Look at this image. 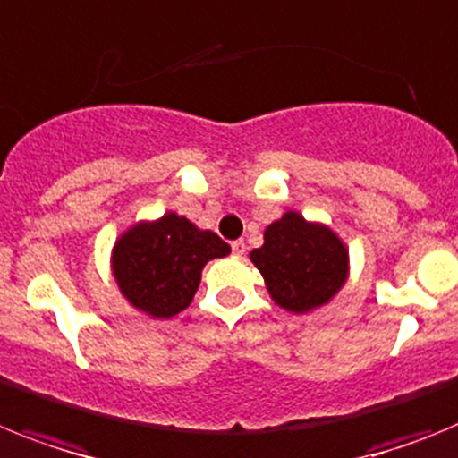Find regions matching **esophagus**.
I'll list each match as a JSON object with an SVG mask.
<instances>
[{"label":"esophagus","mask_w":458,"mask_h":458,"mask_svg":"<svg viewBox=\"0 0 458 458\" xmlns=\"http://www.w3.org/2000/svg\"><path fill=\"white\" fill-rule=\"evenodd\" d=\"M230 246H233V253H237V256H242V253L246 251V244H244V240H234L233 244H230Z\"/></svg>","instance_id":"esophagus-1"}]
</instances>
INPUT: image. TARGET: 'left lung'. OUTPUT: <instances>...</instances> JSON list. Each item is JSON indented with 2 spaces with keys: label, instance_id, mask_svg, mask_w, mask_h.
Here are the masks:
<instances>
[{
  "label": "left lung",
  "instance_id": "left-lung-1",
  "mask_svg": "<svg viewBox=\"0 0 458 458\" xmlns=\"http://www.w3.org/2000/svg\"><path fill=\"white\" fill-rule=\"evenodd\" d=\"M251 260L274 301L295 313L332 300L348 274V251L339 237L297 212L265 230V244L253 249Z\"/></svg>",
  "mask_w": 458,
  "mask_h": 458
}]
</instances>
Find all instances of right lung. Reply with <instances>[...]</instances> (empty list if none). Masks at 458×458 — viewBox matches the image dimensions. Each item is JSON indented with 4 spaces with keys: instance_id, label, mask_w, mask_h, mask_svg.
Returning <instances> with one entry per match:
<instances>
[{
    "instance_id": "1",
    "label": "right lung",
    "mask_w": 458,
    "mask_h": 458,
    "mask_svg": "<svg viewBox=\"0 0 458 458\" xmlns=\"http://www.w3.org/2000/svg\"><path fill=\"white\" fill-rule=\"evenodd\" d=\"M230 253L212 230L177 214L140 224L114 244L113 272L126 300L154 318H173L196 295L202 267Z\"/></svg>"
}]
</instances>
